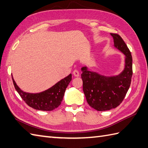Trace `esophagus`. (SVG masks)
Returning a JSON list of instances; mask_svg holds the SVG:
<instances>
[{
	"label": "esophagus",
	"mask_w": 148,
	"mask_h": 148,
	"mask_svg": "<svg viewBox=\"0 0 148 148\" xmlns=\"http://www.w3.org/2000/svg\"><path fill=\"white\" fill-rule=\"evenodd\" d=\"M73 75H74V76H76V77L79 76V71H78L77 70H74L73 71Z\"/></svg>",
	"instance_id": "1"
}]
</instances>
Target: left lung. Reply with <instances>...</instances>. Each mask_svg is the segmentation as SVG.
Returning a JSON list of instances; mask_svg holds the SVG:
<instances>
[{
  "label": "left lung",
  "instance_id": "obj_1",
  "mask_svg": "<svg viewBox=\"0 0 148 148\" xmlns=\"http://www.w3.org/2000/svg\"><path fill=\"white\" fill-rule=\"evenodd\" d=\"M114 46L125 55L124 71L117 76L106 77L81 69L83 89L88 103L99 111L116 108L123 100L132 76V57L124 40L117 34H111Z\"/></svg>",
  "mask_w": 148,
  "mask_h": 148
}]
</instances>
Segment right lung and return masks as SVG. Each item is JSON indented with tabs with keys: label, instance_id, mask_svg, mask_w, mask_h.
<instances>
[{
	"label": "right lung",
	"instance_id": "add662e5",
	"mask_svg": "<svg viewBox=\"0 0 148 148\" xmlns=\"http://www.w3.org/2000/svg\"><path fill=\"white\" fill-rule=\"evenodd\" d=\"M12 81L15 89L27 104L35 109L49 111L57 108L60 105L65 90L72 79V74L62 79L48 90L39 93H29L22 91L13 78Z\"/></svg>",
	"mask_w": 148,
	"mask_h": 148
}]
</instances>
